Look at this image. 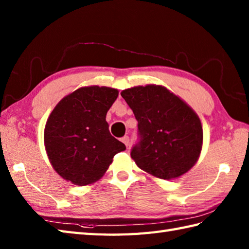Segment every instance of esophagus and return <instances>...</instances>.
Wrapping results in <instances>:
<instances>
[{"mask_svg": "<svg viewBox=\"0 0 249 249\" xmlns=\"http://www.w3.org/2000/svg\"><path fill=\"white\" fill-rule=\"evenodd\" d=\"M121 141L123 142V143H124L126 146L129 145V137H128V136H124L123 138L121 139Z\"/></svg>", "mask_w": 249, "mask_h": 249, "instance_id": "1", "label": "esophagus"}]
</instances>
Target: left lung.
<instances>
[{
  "instance_id": "1",
  "label": "left lung",
  "mask_w": 249,
  "mask_h": 249,
  "mask_svg": "<svg viewBox=\"0 0 249 249\" xmlns=\"http://www.w3.org/2000/svg\"><path fill=\"white\" fill-rule=\"evenodd\" d=\"M121 95L138 121L140 141L130 153L136 165L162 179L188 172L203 143L202 124L194 109L156 84L126 89Z\"/></svg>"
}]
</instances>
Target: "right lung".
<instances>
[{
  "instance_id": "obj_1",
  "label": "right lung",
  "mask_w": 249,
  "mask_h": 249,
  "mask_svg": "<svg viewBox=\"0 0 249 249\" xmlns=\"http://www.w3.org/2000/svg\"><path fill=\"white\" fill-rule=\"evenodd\" d=\"M119 91L83 87L63 97L45 126L44 142L51 166L67 182L91 185L108 170L115 154L126 146L111 136L106 121Z\"/></svg>"
}]
</instances>
